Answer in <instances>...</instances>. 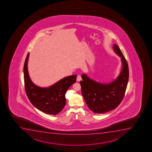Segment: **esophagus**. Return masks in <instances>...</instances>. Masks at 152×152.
<instances>
[{
	"instance_id": "esophagus-1",
	"label": "esophagus",
	"mask_w": 152,
	"mask_h": 152,
	"mask_svg": "<svg viewBox=\"0 0 152 152\" xmlns=\"http://www.w3.org/2000/svg\"><path fill=\"white\" fill-rule=\"evenodd\" d=\"M82 80V78H81V76L80 75H78L77 76V81H80Z\"/></svg>"
}]
</instances>
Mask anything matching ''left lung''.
Instances as JSON below:
<instances>
[{
    "label": "left lung",
    "mask_w": 152,
    "mask_h": 152,
    "mask_svg": "<svg viewBox=\"0 0 152 152\" xmlns=\"http://www.w3.org/2000/svg\"><path fill=\"white\" fill-rule=\"evenodd\" d=\"M114 51L121 58L122 70L118 77L108 84H103L82 75L80 81L81 93L88 107L96 113H103L118 107L125 96L129 79V68L127 61L116 44Z\"/></svg>",
    "instance_id": "8db88e82"
}]
</instances>
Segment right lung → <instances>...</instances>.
<instances>
[{"instance_id":"right-lung-1","label":"right lung","mask_w":152,"mask_h":152,"mask_svg":"<svg viewBox=\"0 0 152 152\" xmlns=\"http://www.w3.org/2000/svg\"><path fill=\"white\" fill-rule=\"evenodd\" d=\"M27 54L24 64L25 91L32 105L47 114L56 115L60 113L66 103L65 94L70 86L76 82L77 75L65 77L48 88H39L32 83L29 76Z\"/></svg>"}]
</instances>
